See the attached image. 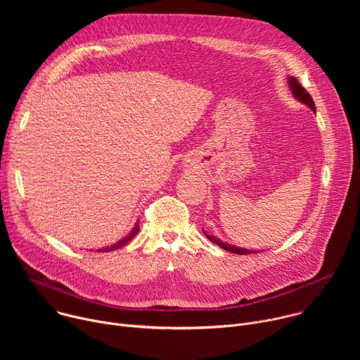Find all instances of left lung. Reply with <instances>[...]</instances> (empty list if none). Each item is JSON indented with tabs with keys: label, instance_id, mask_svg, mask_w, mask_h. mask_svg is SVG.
Returning <instances> with one entry per match:
<instances>
[{
	"label": "left lung",
	"instance_id": "1",
	"mask_svg": "<svg viewBox=\"0 0 360 360\" xmlns=\"http://www.w3.org/2000/svg\"><path fill=\"white\" fill-rule=\"evenodd\" d=\"M288 85H289V89L292 91V95L295 96V99H297L299 102H302V104H304L306 107H309L314 112L316 111L315 108V102L312 99V96L309 95V92H306V89L299 84L297 79H295L293 77H289L288 78ZM203 235L207 236L211 242L217 243L218 246H221L222 249L225 250H229L232 253H236V255H249V253H256V252H261V250H252V249H245V248H239V246H235V245H231V243H226L224 240H221L217 236H212L210 235L208 232L203 231Z\"/></svg>",
	"mask_w": 360,
	"mask_h": 360
}]
</instances>
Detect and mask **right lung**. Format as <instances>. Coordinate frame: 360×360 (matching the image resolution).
I'll use <instances>...</instances> for the list:
<instances>
[{"label":"right lung","mask_w":360,"mask_h":360,"mask_svg":"<svg viewBox=\"0 0 360 360\" xmlns=\"http://www.w3.org/2000/svg\"><path fill=\"white\" fill-rule=\"evenodd\" d=\"M139 232V221H136V224H135V226L131 229V232L127 235V236H124L122 239H120L117 243H112L111 246H105V248H101V249H98L99 252H110V250H115V249H120V248H122V246H125L136 233Z\"/></svg>","instance_id":"1"}]
</instances>
